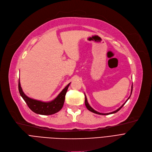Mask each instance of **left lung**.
Masks as SVG:
<instances>
[{
    "instance_id": "left-lung-1",
    "label": "left lung",
    "mask_w": 152,
    "mask_h": 152,
    "mask_svg": "<svg viewBox=\"0 0 152 152\" xmlns=\"http://www.w3.org/2000/svg\"><path fill=\"white\" fill-rule=\"evenodd\" d=\"M132 89H131V94H132ZM85 95V105H86V108L88 109L90 111H92V112H93V113H96V114H98V115H110V114H113V113H116V112H118V111L120 110L123 106H124V105L125 104V103H126V102L129 100V99L130 98V97H131V95L129 96V97L127 99V100L126 101V102L125 103H124L123 104V105L122 106H121V107H119L118 109H117L116 110H115V111H113V112H111V113H99V112H98V111H95V110H94L90 105H89V104L88 103V102H87V97H86V95Z\"/></svg>"
}]
</instances>
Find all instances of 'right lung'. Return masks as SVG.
I'll return each mask as SVG.
<instances>
[{
    "instance_id": "right-lung-1",
    "label": "right lung",
    "mask_w": 152,
    "mask_h": 152,
    "mask_svg": "<svg viewBox=\"0 0 152 152\" xmlns=\"http://www.w3.org/2000/svg\"><path fill=\"white\" fill-rule=\"evenodd\" d=\"M70 83H69L62 90V91L58 94L57 97L54 100L49 102H44L42 101L34 100L26 96L22 90L20 80L18 81V90L20 95L23 100L25 101L28 107L33 112L42 115H50L57 113L58 111H59L62 108L64 102H65V95Z\"/></svg>"
}]
</instances>
